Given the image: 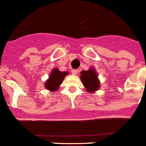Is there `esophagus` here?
<instances>
[{"label":"esophagus","instance_id":"1","mask_svg":"<svg viewBox=\"0 0 146 146\" xmlns=\"http://www.w3.org/2000/svg\"><path fill=\"white\" fill-rule=\"evenodd\" d=\"M78 72H79V70L78 69H74V70L72 71V74L73 75H76V74H78Z\"/></svg>","mask_w":146,"mask_h":146}]
</instances>
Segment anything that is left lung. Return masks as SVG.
Segmentation results:
<instances>
[{"label":"left lung","mask_w":146,"mask_h":146,"mask_svg":"<svg viewBox=\"0 0 146 146\" xmlns=\"http://www.w3.org/2000/svg\"><path fill=\"white\" fill-rule=\"evenodd\" d=\"M80 79L82 84L88 92L94 93L99 90L100 82L98 78V74L94 68H90L88 71L82 70L80 72Z\"/></svg>","instance_id":"left-lung-1"}]
</instances>
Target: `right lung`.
Instances as JSON below:
<instances>
[{"label":"right lung","instance_id":"1","mask_svg":"<svg viewBox=\"0 0 146 146\" xmlns=\"http://www.w3.org/2000/svg\"><path fill=\"white\" fill-rule=\"evenodd\" d=\"M68 74V72H60L58 69H54L51 72L49 79L45 82V88L51 92H55L59 88L64 77Z\"/></svg>","mask_w":146,"mask_h":146}]
</instances>
